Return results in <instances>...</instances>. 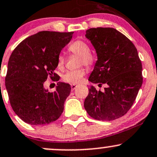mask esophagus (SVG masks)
I'll return each instance as SVG.
<instances>
[{"instance_id": "34e87169", "label": "esophagus", "mask_w": 157, "mask_h": 157, "mask_svg": "<svg viewBox=\"0 0 157 157\" xmlns=\"http://www.w3.org/2000/svg\"><path fill=\"white\" fill-rule=\"evenodd\" d=\"M77 86L75 85V84H71V90L72 91L75 90L76 88H77Z\"/></svg>"}]
</instances>
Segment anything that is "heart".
Listing matches in <instances>:
<instances>
[{"label":"heart","mask_w":157,"mask_h":157,"mask_svg":"<svg viewBox=\"0 0 157 157\" xmlns=\"http://www.w3.org/2000/svg\"><path fill=\"white\" fill-rule=\"evenodd\" d=\"M69 51L75 54L80 56V64L92 68L95 63V56L90 53L91 49L89 44L82 40H77L72 43L68 48ZM65 64V57L63 55L60 54L57 59V67L59 69H63ZM86 71L84 68L75 71H67L63 76V79L65 82L71 84H77L82 80V77L85 75Z\"/></svg>","instance_id":"heart-1"}]
</instances>
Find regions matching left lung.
Listing matches in <instances>:
<instances>
[{
	"label": "left lung",
	"instance_id": "left-lung-1",
	"mask_svg": "<svg viewBox=\"0 0 157 157\" xmlns=\"http://www.w3.org/2000/svg\"><path fill=\"white\" fill-rule=\"evenodd\" d=\"M86 37L98 56L89 81L98 83V86L106 84V87L101 92L92 86L84 107L94 119H117L131 108L142 85L138 51L128 38L111 27L90 28Z\"/></svg>",
	"mask_w": 157,
	"mask_h": 157
}]
</instances>
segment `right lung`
Wrapping results in <instances>:
<instances>
[{
    "label": "right lung",
    "mask_w": 157,
    "mask_h": 157,
    "mask_svg": "<svg viewBox=\"0 0 157 157\" xmlns=\"http://www.w3.org/2000/svg\"><path fill=\"white\" fill-rule=\"evenodd\" d=\"M73 33L41 31L22 41L12 53L5 86L13 111L26 123L48 124L63 113L71 86L58 82L56 90L48 92L43 84L48 75L59 80L54 73L58 56Z\"/></svg>",
    "instance_id": "add662e5"
}]
</instances>
